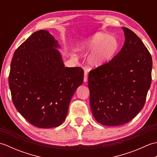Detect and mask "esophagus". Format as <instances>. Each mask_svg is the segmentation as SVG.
I'll return each instance as SVG.
<instances>
[{
	"label": "esophagus",
	"mask_w": 157,
	"mask_h": 157,
	"mask_svg": "<svg viewBox=\"0 0 157 157\" xmlns=\"http://www.w3.org/2000/svg\"><path fill=\"white\" fill-rule=\"evenodd\" d=\"M87 79H88V71H84V82H87Z\"/></svg>",
	"instance_id": "34e87169"
}]
</instances>
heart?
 Returning a JSON list of instances; mask_svg holds the SVG:
<instances>
[{
  "label": "heart",
  "mask_w": 157,
  "mask_h": 157,
  "mask_svg": "<svg viewBox=\"0 0 157 157\" xmlns=\"http://www.w3.org/2000/svg\"><path fill=\"white\" fill-rule=\"evenodd\" d=\"M85 44L89 51H94L88 60V64L92 67L101 66L111 61L119 48L117 39L101 32L90 36Z\"/></svg>",
  "instance_id": "b5f03b06"
}]
</instances>
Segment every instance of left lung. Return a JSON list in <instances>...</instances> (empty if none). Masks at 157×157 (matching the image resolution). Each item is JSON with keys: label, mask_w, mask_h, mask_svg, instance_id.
<instances>
[{"label": "left lung", "mask_w": 157, "mask_h": 157, "mask_svg": "<svg viewBox=\"0 0 157 157\" xmlns=\"http://www.w3.org/2000/svg\"><path fill=\"white\" fill-rule=\"evenodd\" d=\"M124 44L105 64L92 69L88 76L92 115L101 124L121 125L143 109L152 82L151 53L131 29L123 28Z\"/></svg>", "instance_id": "obj_1"}]
</instances>
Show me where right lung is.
<instances>
[{
  "label": "right lung",
  "mask_w": 157,
  "mask_h": 157,
  "mask_svg": "<svg viewBox=\"0 0 157 157\" xmlns=\"http://www.w3.org/2000/svg\"><path fill=\"white\" fill-rule=\"evenodd\" d=\"M46 30L36 32L13 55L9 85L18 112L38 128H55L67 115L72 96L84 80L81 67H65Z\"/></svg>",
  "instance_id": "right-lung-1"
}]
</instances>
